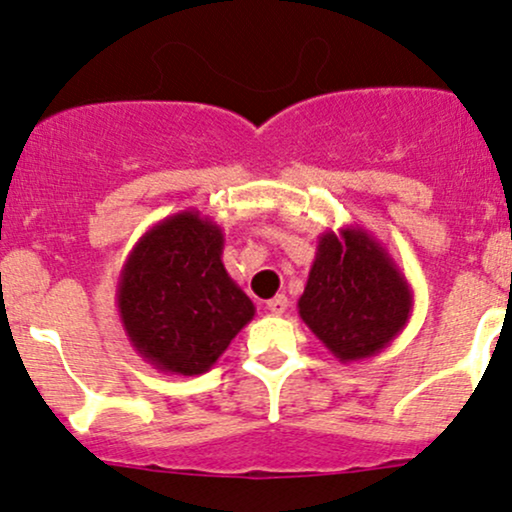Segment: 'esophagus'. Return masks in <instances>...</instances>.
I'll list each match as a JSON object with an SVG mask.
<instances>
[{
	"label": "esophagus",
	"mask_w": 512,
	"mask_h": 512,
	"mask_svg": "<svg viewBox=\"0 0 512 512\" xmlns=\"http://www.w3.org/2000/svg\"><path fill=\"white\" fill-rule=\"evenodd\" d=\"M267 308L272 310L274 315L286 313V308H289V298H286L284 293H276V296L272 298V301H267Z\"/></svg>",
	"instance_id": "1"
}]
</instances>
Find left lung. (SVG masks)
I'll use <instances>...</instances> for the list:
<instances>
[{
	"label": "left lung",
	"instance_id": "1",
	"mask_svg": "<svg viewBox=\"0 0 512 512\" xmlns=\"http://www.w3.org/2000/svg\"><path fill=\"white\" fill-rule=\"evenodd\" d=\"M414 293L373 233L361 226L325 231L298 315L342 363L378 356L409 322Z\"/></svg>",
	"mask_w": 512,
	"mask_h": 512
}]
</instances>
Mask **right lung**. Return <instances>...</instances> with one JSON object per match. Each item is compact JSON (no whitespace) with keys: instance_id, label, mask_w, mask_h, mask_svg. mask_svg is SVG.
<instances>
[{"instance_id":"add662e5","label":"right lung","mask_w":512,"mask_h":512,"mask_svg":"<svg viewBox=\"0 0 512 512\" xmlns=\"http://www.w3.org/2000/svg\"><path fill=\"white\" fill-rule=\"evenodd\" d=\"M223 233L202 211L154 223L122 264L117 313L146 363L202 375L255 317V305L221 262Z\"/></svg>"}]
</instances>
